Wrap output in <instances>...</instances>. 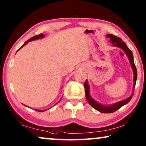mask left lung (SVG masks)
<instances>
[{
  "label": "left lung",
  "instance_id": "1",
  "mask_svg": "<svg viewBox=\"0 0 146 146\" xmlns=\"http://www.w3.org/2000/svg\"><path fill=\"white\" fill-rule=\"evenodd\" d=\"M106 37L110 39V42L112 43V46L118 47V48L122 49V50L125 52V53H126L127 57H128V58L129 59L131 67H132V68L133 69V73H134V85H133V90H132L133 92H132V95H131L130 97L127 98L126 99L123 100H121V101L116 102V103L106 106V105H103V104L98 103V102H96V100H94L93 98L90 96L89 86L87 80H86L85 82V84H84V87H85V90L86 98H87L88 102L91 104V106H93L94 109L98 110V112H102V113H112V112H114L115 111H116V110H118L119 108L125 105V104L128 103V102H130V100L132 99L133 94H134V88H135V83H136V80H137V69L134 64V56H133L132 52L128 48V47L126 46V43L123 42L120 38H118V37L117 36H115L112 34H107Z\"/></svg>",
  "mask_w": 146,
  "mask_h": 146
}]
</instances>
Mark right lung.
Instances as JSON below:
<instances>
[{"instance_id": "1", "label": "right lung", "mask_w": 146, "mask_h": 146, "mask_svg": "<svg viewBox=\"0 0 146 146\" xmlns=\"http://www.w3.org/2000/svg\"><path fill=\"white\" fill-rule=\"evenodd\" d=\"M44 34H39V35H37V36H34V37H32V38H30V39H29V40H27V41H26V42L25 43H24V44L23 45H22V47H21V48H19V49H18V50H20V49H21V48H22V47H23V46H25V45H26V44H28V42H30V41H34V40H38V39H40V38H44ZM60 100H61V99H60V100H59V101H58V102H59V101H60ZM24 106H26V105H24ZM36 111H39V112H43V111H45V110H36Z\"/></svg>"}]
</instances>
